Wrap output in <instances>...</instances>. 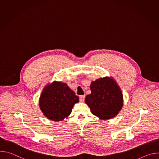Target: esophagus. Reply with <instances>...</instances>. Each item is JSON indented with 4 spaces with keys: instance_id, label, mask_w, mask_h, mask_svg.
Segmentation results:
<instances>
[{
    "instance_id": "obj_1",
    "label": "esophagus",
    "mask_w": 159,
    "mask_h": 159,
    "mask_svg": "<svg viewBox=\"0 0 159 159\" xmlns=\"http://www.w3.org/2000/svg\"><path fill=\"white\" fill-rule=\"evenodd\" d=\"M80 99V102H84V99H85V96H80L79 97Z\"/></svg>"
}]
</instances>
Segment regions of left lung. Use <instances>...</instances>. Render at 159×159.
Wrapping results in <instances>:
<instances>
[{"mask_svg": "<svg viewBox=\"0 0 159 159\" xmlns=\"http://www.w3.org/2000/svg\"><path fill=\"white\" fill-rule=\"evenodd\" d=\"M91 93L87 95L85 102L93 115L101 120H109L117 116L123 106L121 89L112 77H104L91 82Z\"/></svg>", "mask_w": 159, "mask_h": 159, "instance_id": "8db88e82", "label": "left lung"}]
</instances>
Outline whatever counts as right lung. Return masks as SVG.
Here are the masks:
<instances>
[{"label": "right lung", "mask_w": 159, "mask_h": 159, "mask_svg": "<svg viewBox=\"0 0 159 159\" xmlns=\"http://www.w3.org/2000/svg\"><path fill=\"white\" fill-rule=\"evenodd\" d=\"M79 98L66 83L54 80L47 84L39 99V109L47 119L61 121L69 116Z\"/></svg>", "instance_id": "add662e5"}]
</instances>
